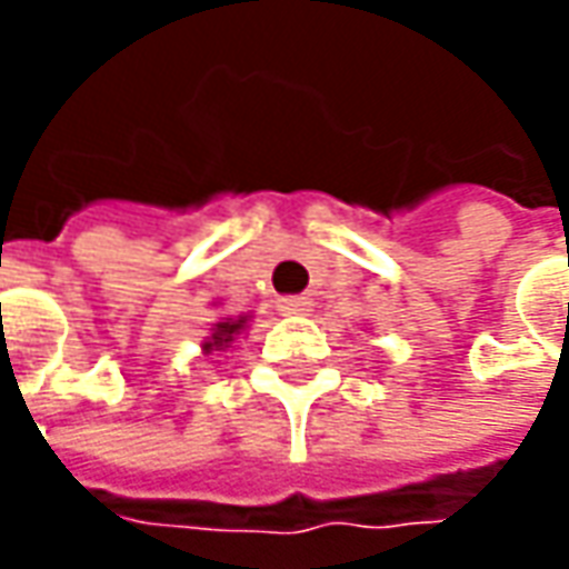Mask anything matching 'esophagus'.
Returning <instances> with one entry per match:
<instances>
[{"label":"esophagus","instance_id":"obj_1","mask_svg":"<svg viewBox=\"0 0 569 569\" xmlns=\"http://www.w3.org/2000/svg\"><path fill=\"white\" fill-rule=\"evenodd\" d=\"M278 313L281 317H307L310 313V300L307 297H281L278 300Z\"/></svg>","mask_w":569,"mask_h":569}]
</instances>
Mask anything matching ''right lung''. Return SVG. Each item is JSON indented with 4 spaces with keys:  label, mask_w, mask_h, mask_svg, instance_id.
Masks as SVG:
<instances>
[{
    "label": "right lung",
    "mask_w": 569,
    "mask_h": 569,
    "mask_svg": "<svg viewBox=\"0 0 569 569\" xmlns=\"http://www.w3.org/2000/svg\"><path fill=\"white\" fill-rule=\"evenodd\" d=\"M247 329V317H237V319H224V322H214V329H211V336L202 345V351L211 355V351H228L233 339L240 336Z\"/></svg>",
    "instance_id": "add662e5"
}]
</instances>
